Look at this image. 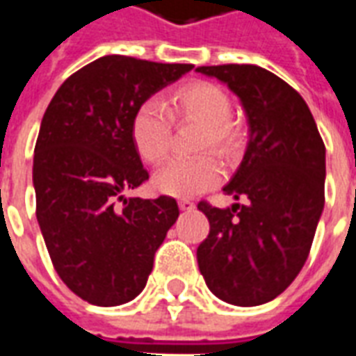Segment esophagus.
I'll use <instances>...</instances> for the list:
<instances>
[{"label":"esophagus","instance_id":"1","mask_svg":"<svg viewBox=\"0 0 356 356\" xmlns=\"http://www.w3.org/2000/svg\"><path fill=\"white\" fill-rule=\"evenodd\" d=\"M179 208L183 211H191V209H194V202L188 200V198H183V200H179Z\"/></svg>","mask_w":356,"mask_h":356}]
</instances>
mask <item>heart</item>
<instances>
[{
	"instance_id": "heart-1",
	"label": "heart",
	"mask_w": 356,
	"mask_h": 356,
	"mask_svg": "<svg viewBox=\"0 0 356 356\" xmlns=\"http://www.w3.org/2000/svg\"><path fill=\"white\" fill-rule=\"evenodd\" d=\"M173 114L204 125L200 150H216L231 158L242 147V133L231 122V97L216 83L194 81L173 95ZM173 120L168 108L156 99L140 102L131 120L135 150L148 163H160L170 152ZM223 177L221 163L211 154L175 158L156 171L154 186L175 198H191L219 185Z\"/></svg>"
}]
</instances>
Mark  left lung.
Here are the masks:
<instances>
[{
    "label": "left lung",
    "mask_w": 356,
    "mask_h": 356,
    "mask_svg": "<svg viewBox=\"0 0 356 356\" xmlns=\"http://www.w3.org/2000/svg\"><path fill=\"white\" fill-rule=\"evenodd\" d=\"M227 83L246 112V154L225 194L231 208L200 202L208 238L196 252L213 296L254 307L280 296L299 275L324 209L326 148L301 95L261 66H198Z\"/></svg>",
    "instance_id": "left-lung-1"
}]
</instances>
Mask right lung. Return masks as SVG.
Masks as SVG:
<instances>
[{
    "label": "right lung",
    "mask_w": 356,
    "mask_h": 356,
    "mask_svg": "<svg viewBox=\"0 0 356 356\" xmlns=\"http://www.w3.org/2000/svg\"><path fill=\"white\" fill-rule=\"evenodd\" d=\"M193 65L106 55L74 72L45 110L34 150L35 217L60 280L91 305L139 296L177 221L175 198H125L148 179L131 140L140 102Z\"/></svg>",
    "instance_id": "obj_1"
}]
</instances>
